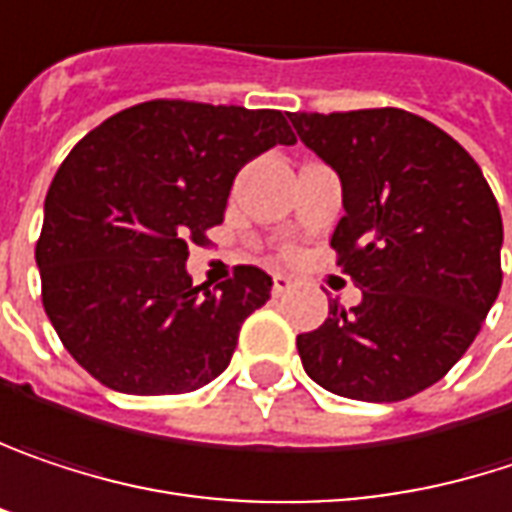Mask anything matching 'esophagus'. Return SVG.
I'll return each mask as SVG.
<instances>
[{
	"label": "esophagus",
	"instance_id": "esophagus-1",
	"mask_svg": "<svg viewBox=\"0 0 512 512\" xmlns=\"http://www.w3.org/2000/svg\"><path fill=\"white\" fill-rule=\"evenodd\" d=\"M288 288H291V277H286V274H274V286H271V291H274V294H286Z\"/></svg>",
	"mask_w": 512,
	"mask_h": 512
}]
</instances>
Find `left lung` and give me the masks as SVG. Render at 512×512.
I'll use <instances>...</instances> for the list:
<instances>
[{"label":"left lung","mask_w":512,"mask_h":512,"mask_svg":"<svg viewBox=\"0 0 512 512\" xmlns=\"http://www.w3.org/2000/svg\"><path fill=\"white\" fill-rule=\"evenodd\" d=\"M342 179L330 247L362 288L297 336L306 374L333 395L395 404L442 380L469 351L501 288L495 194L448 132L404 108L288 114Z\"/></svg>","instance_id":"1"}]
</instances>
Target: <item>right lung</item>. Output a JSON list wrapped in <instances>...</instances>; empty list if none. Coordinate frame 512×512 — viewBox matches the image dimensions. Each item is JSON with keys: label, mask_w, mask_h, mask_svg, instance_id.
<instances>
[{"label": "right lung", "mask_w": 512, "mask_h": 512, "mask_svg": "<svg viewBox=\"0 0 512 512\" xmlns=\"http://www.w3.org/2000/svg\"><path fill=\"white\" fill-rule=\"evenodd\" d=\"M294 132L277 108L150 99L91 129L61 161L34 247L43 309L70 356L126 395L212 383L271 277L238 265L191 286L188 244L224 221L235 173Z\"/></svg>", "instance_id": "right-lung-1"}]
</instances>
